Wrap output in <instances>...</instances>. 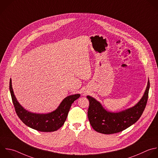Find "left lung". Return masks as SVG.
Here are the masks:
<instances>
[{"instance_id": "1", "label": "left lung", "mask_w": 158, "mask_h": 158, "mask_svg": "<svg viewBox=\"0 0 158 158\" xmlns=\"http://www.w3.org/2000/svg\"><path fill=\"white\" fill-rule=\"evenodd\" d=\"M149 81L141 100L133 107L117 113L106 111L93 98L87 96L89 101L88 117L93 128L103 134H112L122 131L133 123L141 116L148 98Z\"/></svg>"}]
</instances>
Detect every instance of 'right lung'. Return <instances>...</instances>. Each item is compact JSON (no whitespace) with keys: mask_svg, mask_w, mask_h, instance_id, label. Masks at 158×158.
<instances>
[{"mask_svg":"<svg viewBox=\"0 0 158 158\" xmlns=\"http://www.w3.org/2000/svg\"><path fill=\"white\" fill-rule=\"evenodd\" d=\"M9 85L15 110L20 119L28 127L43 132L54 131L60 128L67 118L72 104L80 96V94H77L66 97L58 108L51 113L34 114L26 110L17 101L14 94L11 78Z\"/></svg>","mask_w":158,"mask_h":158,"instance_id":"1","label":"right lung"}]
</instances>
